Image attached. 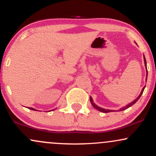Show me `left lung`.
Here are the masks:
<instances>
[{
  "label": "left lung",
  "mask_w": 156,
  "mask_h": 156,
  "mask_svg": "<svg viewBox=\"0 0 156 156\" xmlns=\"http://www.w3.org/2000/svg\"><path fill=\"white\" fill-rule=\"evenodd\" d=\"M144 65H145V67H146V68H147V62H146V59H145V57H144ZM146 80H147V78H146ZM144 88L142 89V90H141V93H140V94H139V97H138L137 98H136V99L134 100V101H133V102H132V103H129V104H128V105H125V107H122V108H121L119 109V112H121V111H124V110H125V109H127V108H129V107L131 106V105H133L134 104V103H136V101H138V100H139V98H140L141 95V94H142L143 92H144ZM90 102H91V103H92V106L94 107V108H96L97 110L100 111V112H103V113H108V112H114V111H112V110H109V109H105V108H101V107H99V106H98V105H95V104H94V103H93V100H92V98H91V97H90Z\"/></svg>",
  "instance_id": "left-lung-1"
}]
</instances>
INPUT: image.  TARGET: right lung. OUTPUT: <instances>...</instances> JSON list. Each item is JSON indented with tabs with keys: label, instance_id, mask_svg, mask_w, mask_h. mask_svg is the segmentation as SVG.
<instances>
[{
	"label": "right lung",
	"instance_id": "obj_1",
	"mask_svg": "<svg viewBox=\"0 0 156 156\" xmlns=\"http://www.w3.org/2000/svg\"><path fill=\"white\" fill-rule=\"evenodd\" d=\"M30 109H31V110H35V109L34 108H29ZM36 111H37V110H36Z\"/></svg>",
	"mask_w": 156,
	"mask_h": 156
}]
</instances>
